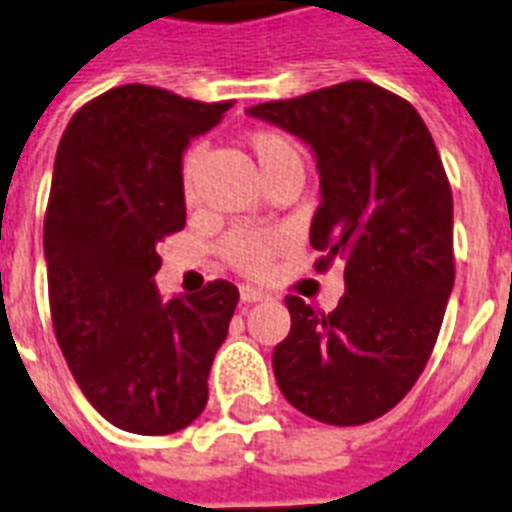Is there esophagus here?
Returning <instances> with one entry per match:
<instances>
[{
  "mask_svg": "<svg viewBox=\"0 0 512 512\" xmlns=\"http://www.w3.org/2000/svg\"><path fill=\"white\" fill-rule=\"evenodd\" d=\"M264 298H267L264 290L251 288V285H243V288H240V301H243V304H256V301H264Z\"/></svg>",
  "mask_w": 512,
  "mask_h": 512,
  "instance_id": "obj_1",
  "label": "esophagus"
}]
</instances>
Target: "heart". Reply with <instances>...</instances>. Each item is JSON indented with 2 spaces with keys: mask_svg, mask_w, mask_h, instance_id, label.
<instances>
[{
  "mask_svg": "<svg viewBox=\"0 0 512 512\" xmlns=\"http://www.w3.org/2000/svg\"><path fill=\"white\" fill-rule=\"evenodd\" d=\"M251 155L259 163L261 177L272 179L290 169H304V155L293 137L280 129H256L245 140ZM198 169V147H190L182 158V190L185 198L192 200V179ZM288 248V237L277 230H235L222 240V256L232 269L248 277H264L272 261Z\"/></svg>",
  "mask_w": 512,
  "mask_h": 512,
  "instance_id": "b5f03b06",
  "label": "heart"
}]
</instances>
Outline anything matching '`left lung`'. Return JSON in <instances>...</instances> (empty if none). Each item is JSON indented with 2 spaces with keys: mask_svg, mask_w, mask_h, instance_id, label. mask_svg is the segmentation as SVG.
<instances>
[{
  "mask_svg": "<svg viewBox=\"0 0 512 512\" xmlns=\"http://www.w3.org/2000/svg\"><path fill=\"white\" fill-rule=\"evenodd\" d=\"M312 145L322 203L309 243L317 272L343 264L333 312L288 296L290 333L272 367L296 410L362 425L402 402L425 370L455 285L452 190L428 126L410 102L343 81L248 108Z\"/></svg>",
  "mask_w": 512,
  "mask_h": 512,
  "instance_id": "left-lung-1",
  "label": "left lung"
}]
</instances>
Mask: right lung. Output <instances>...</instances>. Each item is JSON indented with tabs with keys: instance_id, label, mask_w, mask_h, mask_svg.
<instances>
[{
	"instance_id": "obj_1",
	"label": "right lung",
	"mask_w": 512,
	"mask_h": 512,
	"mask_svg": "<svg viewBox=\"0 0 512 512\" xmlns=\"http://www.w3.org/2000/svg\"><path fill=\"white\" fill-rule=\"evenodd\" d=\"M230 108L124 84L76 110L57 147L44 216L52 327L81 394L121 431L166 436L206 410L237 288L214 280L163 301L153 277L158 243L185 227L182 150Z\"/></svg>"
}]
</instances>
